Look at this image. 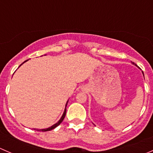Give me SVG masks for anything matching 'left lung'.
Masks as SVG:
<instances>
[{
    "instance_id": "left-lung-1",
    "label": "left lung",
    "mask_w": 153,
    "mask_h": 153,
    "mask_svg": "<svg viewBox=\"0 0 153 153\" xmlns=\"http://www.w3.org/2000/svg\"><path fill=\"white\" fill-rule=\"evenodd\" d=\"M132 64H134V65H135V66H136V67H137V65H136V64H135V63H133V62H132Z\"/></svg>"
}]
</instances>
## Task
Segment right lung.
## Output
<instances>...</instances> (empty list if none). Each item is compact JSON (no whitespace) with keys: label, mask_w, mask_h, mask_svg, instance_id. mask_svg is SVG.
<instances>
[{"label":"right lung","mask_w":153,"mask_h":153,"mask_svg":"<svg viewBox=\"0 0 153 153\" xmlns=\"http://www.w3.org/2000/svg\"><path fill=\"white\" fill-rule=\"evenodd\" d=\"M26 61H24V63H25ZM22 64H21V65H22ZM21 65L19 66V67H21ZM67 104H68V101L67 102V104H66V106H65V109H64V114H63V115H62V117H61V119L59 120V121H58V122L56 123V124H55L54 125H52V126H50V127H49V128H47V129H37V130H38V131H42V132H47V131H50V130H52V129H55V127H57V126H58V125H59L60 124H61V122H62L63 121V120L64 119V118H65V115H66V112H67Z\"/></svg>","instance_id":"obj_1"}]
</instances>
